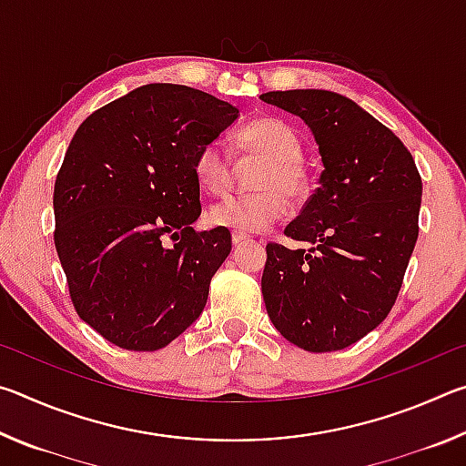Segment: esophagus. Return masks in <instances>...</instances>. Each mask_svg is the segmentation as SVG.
<instances>
[{
	"mask_svg": "<svg viewBox=\"0 0 466 466\" xmlns=\"http://www.w3.org/2000/svg\"><path fill=\"white\" fill-rule=\"evenodd\" d=\"M250 240V236L248 234H242V232H234L232 234V244L236 247V244H244V242H248Z\"/></svg>",
	"mask_w": 466,
	"mask_h": 466,
	"instance_id": "34e87169",
	"label": "esophagus"
}]
</instances>
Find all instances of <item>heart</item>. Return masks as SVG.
I'll return each mask as SVG.
<instances>
[{
	"label": "heart",
	"instance_id": "heart-1",
	"mask_svg": "<svg viewBox=\"0 0 466 466\" xmlns=\"http://www.w3.org/2000/svg\"><path fill=\"white\" fill-rule=\"evenodd\" d=\"M234 149L238 156L261 157L257 170V191L234 195L219 201L209 211V222L234 232H263L289 209V197L306 188L302 167V141L296 129L275 116H263L236 133ZM193 177L205 193L222 195L230 188L232 167L226 149L211 141L199 147L193 160Z\"/></svg>",
	"mask_w": 466,
	"mask_h": 466
}]
</instances>
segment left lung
I'll return each mask as SVG.
<instances>
[{"mask_svg":"<svg viewBox=\"0 0 466 466\" xmlns=\"http://www.w3.org/2000/svg\"><path fill=\"white\" fill-rule=\"evenodd\" d=\"M309 125L325 164L286 226L310 248L267 244L261 279L275 329L312 353L339 351L389 317L420 234L421 177L394 133L329 90L261 94Z\"/></svg>","mask_w":466,"mask_h":466,"instance_id":"8db88e82","label":"left lung"}]
</instances>
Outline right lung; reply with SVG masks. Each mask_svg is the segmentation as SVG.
I'll use <instances>...</instances> for the list:
<instances>
[{"mask_svg": "<svg viewBox=\"0 0 466 466\" xmlns=\"http://www.w3.org/2000/svg\"><path fill=\"white\" fill-rule=\"evenodd\" d=\"M236 116L208 92L147 84L94 110L67 147L55 248L77 317L121 350H162L205 309L232 238L193 230V160Z\"/></svg>", "mask_w": 466, "mask_h": 466, "instance_id": "obj_1", "label": "right lung"}]
</instances>
